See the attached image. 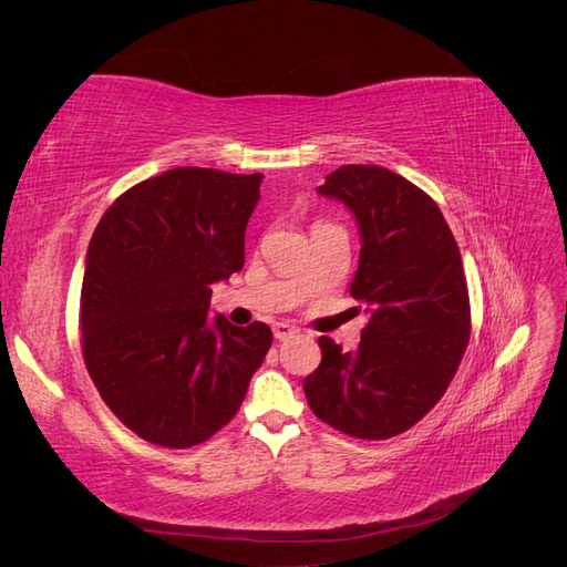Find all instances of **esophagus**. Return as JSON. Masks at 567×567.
<instances>
[{"mask_svg": "<svg viewBox=\"0 0 567 567\" xmlns=\"http://www.w3.org/2000/svg\"><path fill=\"white\" fill-rule=\"evenodd\" d=\"M271 331H274V338H277V340H288V338H293L298 333L296 326H290V323H274Z\"/></svg>", "mask_w": 567, "mask_h": 567, "instance_id": "1", "label": "esophagus"}]
</instances>
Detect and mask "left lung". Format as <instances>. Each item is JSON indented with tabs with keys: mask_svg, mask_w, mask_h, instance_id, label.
Masks as SVG:
<instances>
[{
	"mask_svg": "<svg viewBox=\"0 0 567 567\" xmlns=\"http://www.w3.org/2000/svg\"><path fill=\"white\" fill-rule=\"evenodd\" d=\"M352 213L359 267L350 296L369 323L346 352L321 336L302 381L317 419L359 440L409 431L447 390L471 338L461 252L435 200L379 165H342L317 188Z\"/></svg>",
	"mask_w": 567,
	"mask_h": 567,
	"instance_id": "left-lung-1",
	"label": "left lung"
}]
</instances>
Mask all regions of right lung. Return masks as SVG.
Returning <instances> with one entry per match:
<instances>
[{"label": "right lung", "instance_id": "right-lung-1", "mask_svg": "<svg viewBox=\"0 0 567 567\" xmlns=\"http://www.w3.org/2000/svg\"><path fill=\"white\" fill-rule=\"evenodd\" d=\"M262 179L167 169L120 196L90 241L84 364L113 414L161 447H194L225 427L271 348L262 321L210 319L213 284L244 269Z\"/></svg>", "mask_w": 567, "mask_h": 567}]
</instances>
